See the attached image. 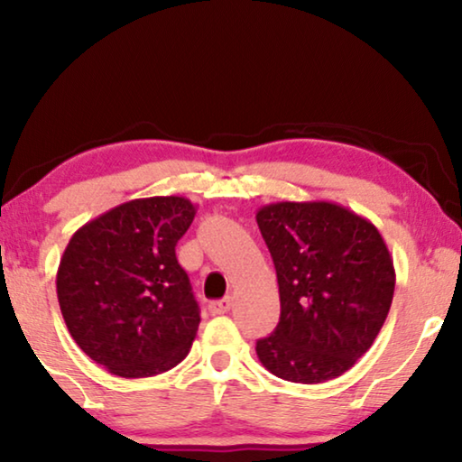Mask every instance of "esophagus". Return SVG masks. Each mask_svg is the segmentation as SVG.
<instances>
[{
	"label": "esophagus",
	"instance_id": "1",
	"mask_svg": "<svg viewBox=\"0 0 462 462\" xmlns=\"http://www.w3.org/2000/svg\"><path fill=\"white\" fill-rule=\"evenodd\" d=\"M231 307H233L231 296H225V299H220V300H212L210 305H208V309H210L212 315H223V313L229 311Z\"/></svg>",
	"mask_w": 462,
	"mask_h": 462
}]
</instances>
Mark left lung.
Returning a JSON list of instances; mask_svg holds the SVG:
<instances>
[{"label":"left lung","instance_id":"obj_1","mask_svg":"<svg viewBox=\"0 0 462 462\" xmlns=\"http://www.w3.org/2000/svg\"><path fill=\"white\" fill-rule=\"evenodd\" d=\"M280 283V324L256 340L271 374L318 384L353 368L387 319L395 269L374 225L332 201L256 212Z\"/></svg>","mask_w":462,"mask_h":462}]
</instances>
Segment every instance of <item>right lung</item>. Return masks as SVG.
Listing matches in <instances>:
<instances>
[{"mask_svg":"<svg viewBox=\"0 0 462 462\" xmlns=\"http://www.w3.org/2000/svg\"><path fill=\"white\" fill-rule=\"evenodd\" d=\"M193 218L185 198L132 199L69 239L56 273L60 313L79 349L111 374H162L191 349L199 307L176 244Z\"/></svg>","mask_w":462,"mask_h":462,"instance_id":"obj_1","label":"right lung"}]
</instances>
